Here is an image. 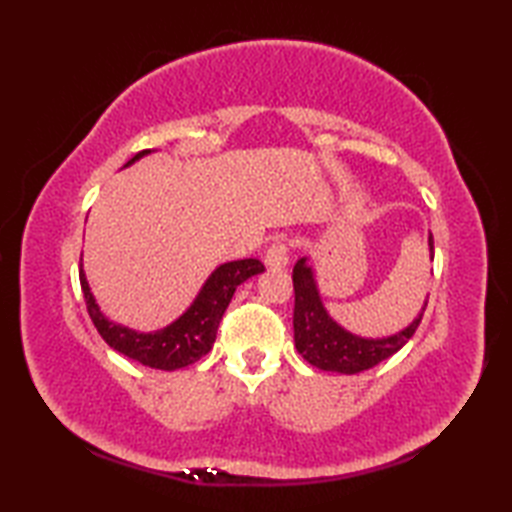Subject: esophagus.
I'll list each match as a JSON object with an SVG mask.
<instances>
[{
    "label": "esophagus",
    "instance_id": "34e87169",
    "mask_svg": "<svg viewBox=\"0 0 512 512\" xmlns=\"http://www.w3.org/2000/svg\"><path fill=\"white\" fill-rule=\"evenodd\" d=\"M288 262H290L288 244L281 242V239H279V242H275V244H270V248L266 250V255H264V264H266L268 268L281 270V268L288 266Z\"/></svg>",
    "mask_w": 512,
    "mask_h": 512
}]
</instances>
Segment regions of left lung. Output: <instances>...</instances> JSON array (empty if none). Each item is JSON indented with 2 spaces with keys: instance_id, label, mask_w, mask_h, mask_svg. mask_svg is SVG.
Segmentation results:
<instances>
[{
  "instance_id": "8db88e82",
  "label": "left lung",
  "mask_w": 512,
  "mask_h": 512,
  "mask_svg": "<svg viewBox=\"0 0 512 512\" xmlns=\"http://www.w3.org/2000/svg\"><path fill=\"white\" fill-rule=\"evenodd\" d=\"M429 253L433 259L431 233ZM292 286H295V314H292L295 347L312 367H319L323 372L358 374L383 363L385 358L394 356L411 339L422 321L424 308H427V299H424L420 314L405 330L383 336V339H365V336L341 328L325 310L308 257H301L295 268H292Z\"/></svg>"
}]
</instances>
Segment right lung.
<instances>
[{
    "label": "right lung",
    "mask_w": 512,
    "mask_h": 512,
    "mask_svg": "<svg viewBox=\"0 0 512 512\" xmlns=\"http://www.w3.org/2000/svg\"><path fill=\"white\" fill-rule=\"evenodd\" d=\"M147 154H151V149L138 151L125 167L134 165L136 160ZM259 273H264V264L259 259H237V262L217 266L204 281L202 290L187 312L180 314L167 328L156 332H136L107 319L92 295L88 279H85L83 264L79 268V279L90 319L107 345L140 365L173 372V369H182L200 361L204 354L211 352L224 310L231 303L237 286Z\"/></svg>",
    "instance_id": "1"
}]
</instances>
